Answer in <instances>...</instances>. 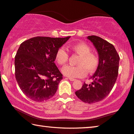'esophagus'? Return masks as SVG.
<instances>
[{"label": "esophagus", "mask_w": 134, "mask_h": 134, "mask_svg": "<svg viewBox=\"0 0 134 134\" xmlns=\"http://www.w3.org/2000/svg\"><path fill=\"white\" fill-rule=\"evenodd\" d=\"M68 79L70 81H74V80H75V79H73V78H68Z\"/></svg>", "instance_id": "1"}]
</instances>
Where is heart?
<instances>
[{"label":"heart","instance_id":"heart-1","mask_svg":"<svg viewBox=\"0 0 134 134\" xmlns=\"http://www.w3.org/2000/svg\"><path fill=\"white\" fill-rule=\"evenodd\" d=\"M74 52L80 55L77 66H66L62 69L65 75L70 78H82L87 72L92 73L97 68L99 65V57L96 53L91 52V47L84 42L70 46ZM69 55L63 48H59L55 55V59L60 65H64L68 60Z\"/></svg>","mask_w":134,"mask_h":134}]
</instances>
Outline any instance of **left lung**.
<instances>
[{
    "label": "left lung",
    "mask_w": 134,
    "mask_h": 134,
    "mask_svg": "<svg viewBox=\"0 0 134 134\" xmlns=\"http://www.w3.org/2000/svg\"><path fill=\"white\" fill-rule=\"evenodd\" d=\"M93 42L99 54V65L91 79V84L84 83L75 94L82 101L87 104L99 102L111 91L119 72L120 57L113 44L100 37L92 35L87 37Z\"/></svg>",
    "instance_id": "1"
}]
</instances>
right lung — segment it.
<instances>
[{
  "label": "right lung",
  "mask_w": 134,
  "mask_h": 134,
  "mask_svg": "<svg viewBox=\"0 0 134 134\" xmlns=\"http://www.w3.org/2000/svg\"><path fill=\"white\" fill-rule=\"evenodd\" d=\"M69 38L36 36L21 43L15 57V75L27 97L43 102L54 95L63 79L55 55Z\"/></svg>",
  "instance_id": "add662e5"
}]
</instances>
